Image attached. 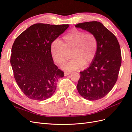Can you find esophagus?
<instances>
[{
    "mask_svg": "<svg viewBox=\"0 0 132 132\" xmlns=\"http://www.w3.org/2000/svg\"><path fill=\"white\" fill-rule=\"evenodd\" d=\"M70 74V72H65L64 73V76H67V75H69Z\"/></svg>",
    "mask_w": 132,
    "mask_h": 132,
    "instance_id": "34e87169",
    "label": "esophagus"
}]
</instances>
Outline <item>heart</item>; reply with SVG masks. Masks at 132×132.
<instances>
[{
  "mask_svg": "<svg viewBox=\"0 0 132 132\" xmlns=\"http://www.w3.org/2000/svg\"><path fill=\"white\" fill-rule=\"evenodd\" d=\"M97 48V39L94 34L73 29L63 36L61 41L55 40L52 42L50 51L54 61L62 65L66 61L65 50H72L70 54L72 59L64 66V68L73 71L80 69L83 65H88L93 61Z\"/></svg>",
  "mask_w": 132,
  "mask_h": 132,
  "instance_id": "heart-1",
  "label": "heart"
}]
</instances>
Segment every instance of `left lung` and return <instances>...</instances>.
<instances>
[{
	"label": "left lung",
	"instance_id": "8db88e82",
	"mask_svg": "<svg viewBox=\"0 0 132 132\" xmlns=\"http://www.w3.org/2000/svg\"><path fill=\"white\" fill-rule=\"evenodd\" d=\"M75 26L94 34L97 39L96 56L89 67L80 72L77 86L82 97L97 100L105 97L117 80L122 62L120 46L116 37L101 22H86Z\"/></svg>",
	"mask_w": 132,
	"mask_h": 132
}]
</instances>
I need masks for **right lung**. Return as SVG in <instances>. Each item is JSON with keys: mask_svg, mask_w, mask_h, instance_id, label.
Instances as JSON below:
<instances>
[{"mask_svg": "<svg viewBox=\"0 0 132 132\" xmlns=\"http://www.w3.org/2000/svg\"><path fill=\"white\" fill-rule=\"evenodd\" d=\"M69 26L36 23L15 39L10 63L18 85L28 98L43 101L54 93L64 74L54 64L51 45Z\"/></svg>", "mask_w": 132, "mask_h": 132, "instance_id": "1", "label": "right lung"}]
</instances>
